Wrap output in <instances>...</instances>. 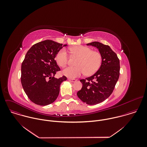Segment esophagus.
Here are the masks:
<instances>
[{"label": "esophagus", "instance_id": "34e87169", "mask_svg": "<svg viewBox=\"0 0 147 147\" xmlns=\"http://www.w3.org/2000/svg\"><path fill=\"white\" fill-rule=\"evenodd\" d=\"M68 80L71 82H72V83H74V82H76V80L75 79H68Z\"/></svg>", "mask_w": 147, "mask_h": 147}]
</instances>
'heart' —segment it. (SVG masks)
I'll return each instance as SVG.
<instances>
[{
	"mask_svg": "<svg viewBox=\"0 0 147 147\" xmlns=\"http://www.w3.org/2000/svg\"><path fill=\"white\" fill-rule=\"evenodd\" d=\"M71 53L79 57L76 66H69L62 71L63 75L75 79L82 75L90 76L95 74L100 68L102 58L101 53L85 46H76L70 48ZM56 62L61 67H64L68 60V55L65 49H61L56 55Z\"/></svg>",
	"mask_w": 147,
	"mask_h": 147,
	"instance_id": "1",
	"label": "heart"
}]
</instances>
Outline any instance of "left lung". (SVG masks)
<instances>
[{"instance_id": "obj_1", "label": "left lung", "mask_w": 147, "mask_h": 147, "mask_svg": "<svg viewBox=\"0 0 147 147\" xmlns=\"http://www.w3.org/2000/svg\"><path fill=\"white\" fill-rule=\"evenodd\" d=\"M86 45L97 47L102 61L100 68L93 75L80 80L83 86L77 95L86 104L96 105L105 101L112 93L119 76V59L108 45L99 42Z\"/></svg>"}]
</instances>
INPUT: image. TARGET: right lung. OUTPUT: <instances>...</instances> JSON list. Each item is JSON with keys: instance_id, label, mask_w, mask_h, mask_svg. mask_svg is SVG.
Instances as JSON below:
<instances>
[{"instance_id": "right-lung-1", "label": "right lung", "mask_w": 147, "mask_h": 147, "mask_svg": "<svg viewBox=\"0 0 147 147\" xmlns=\"http://www.w3.org/2000/svg\"><path fill=\"white\" fill-rule=\"evenodd\" d=\"M66 46L47 40L34 44L26 53L21 64V82L24 92L33 103L45 106L57 98L60 85L67 78H54L61 70L55 58Z\"/></svg>"}]
</instances>
